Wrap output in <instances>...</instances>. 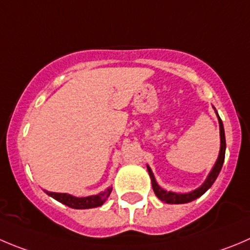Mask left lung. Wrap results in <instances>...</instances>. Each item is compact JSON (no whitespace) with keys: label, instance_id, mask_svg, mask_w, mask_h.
<instances>
[{"label":"left lung","instance_id":"left-lung-1","mask_svg":"<svg viewBox=\"0 0 250 250\" xmlns=\"http://www.w3.org/2000/svg\"><path fill=\"white\" fill-rule=\"evenodd\" d=\"M215 109V106H213ZM215 113L217 115L218 119V125H220V140H221V146H220V153H218L217 161H216L215 166L212 167V169L210 170L208 175L206 177L205 182L200 185L199 188H196L195 190L189 192H174V191H167L166 189L161 188L157 183L156 178H154L153 173H152V169L149 168V166L147 165V170H148L149 178H151L152 182V188H153V191L156 194L157 198L161 201L166 204H187L190 203L192 200H196L198 198H200L201 195L205 194L208 189L211 188V185L215 183L216 178L218 177L221 172V168H222L223 162H225V152H226V137H225V129H223V124L222 120L218 116L217 110L215 109Z\"/></svg>","mask_w":250,"mask_h":250}]
</instances>
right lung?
<instances>
[{
	"label": "right lung",
	"instance_id": "obj_1",
	"mask_svg": "<svg viewBox=\"0 0 250 250\" xmlns=\"http://www.w3.org/2000/svg\"><path fill=\"white\" fill-rule=\"evenodd\" d=\"M49 196L54 198L55 200H58L59 203L63 204V205L68 206V208H77V210H83V208H93L102 206L106 201V199L109 198V195L111 192V187H109L108 189H105L104 191L99 192L97 195H91V196H85V198H77V196H73V195L66 194V192H52V191H46L44 190Z\"/></svg>",
	"mask_w": 250,
	"mask_h": 250
}]
</instances>
